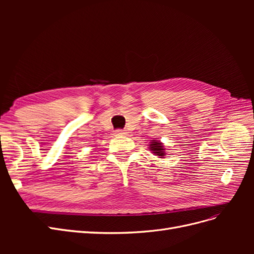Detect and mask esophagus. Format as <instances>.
<instances>
[{
	"label": "esophagus",
	"instance_id": "obj_1",
	"mask_svg": "<svg viewBox=\"0 0 254 254\" xmlns=\"http://www.w3.org/2000/svg\"><path fill=\"white\" fill-rule=\"evenodd\" d=\"M126 132L124 131V130H122V129H117V130H115V131H114V134L115 135H123V134H125Z\"/></svg>",
	"mask_w": 254,
	"mask_h": 254
}]
</instances>
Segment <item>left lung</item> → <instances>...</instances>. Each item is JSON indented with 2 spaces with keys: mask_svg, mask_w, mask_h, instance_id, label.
I'll return each instance as SVG.
<instances>
[{
  "mask_svg": "<svg viewBox=\"0 0 254 254\" xmlns=\"http://www.w3.org/2000/svg\"><path fill=\"white\" fill-rule=\"evenodd\" d=\"M148 146L150 150L155 153L156 156H159L160 158H163V156H165L164 146L159 140H152V142H150V145Z\"/></svg>",
  "mask_w": 254,
  "mask_h": 254,
  "instance_id": "1",
  "label": "left lung"
}]
</instances>
